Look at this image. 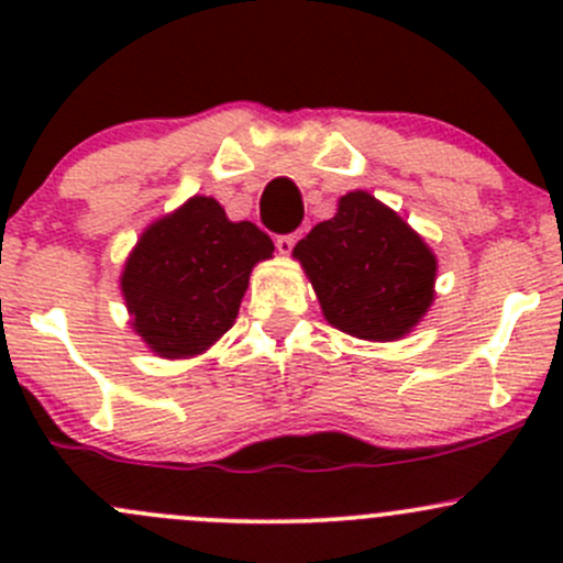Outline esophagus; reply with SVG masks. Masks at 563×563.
Segmentation results:
<instances>
[{
  "mask_svg": "<svg viewBox=\"0 0 563 563\" xmlns=\"http://www.w3.org/2000/svg\"><path fill=\"white\" fill-rule=\"evenodd\" d=\"M299 236H302V231H297V234H283V236H277V240H275L277 253H280V255H291V250H294V245H297V242H299Z\"/></svg>",
  "mask_w": 563,
  "mask_h": 563,
  "instance_id": "obj_1",
  "label": "esophagus"
}]
</instances>
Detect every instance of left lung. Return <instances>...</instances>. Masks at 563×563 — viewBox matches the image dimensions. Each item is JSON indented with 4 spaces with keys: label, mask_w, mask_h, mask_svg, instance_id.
I'll use <instances>...</instances> for the list:
<instances>
[{
    "label": "left lung",
    "mask_w": 563,
    "mask_h": 563,
    "mask_svg": "<svg viewBox=\"0 0 563 563\" xmlns=\"http://www.w3.org/2000/svg\"><path fill=\"white\" fill-rule=\"evenodd\" d=\"M323 318L360 340H400L433 305L435 255L371 192H345L334 218L294 247Z\"/></svg>",
    "instance_id": "obj_1"
}]
</instances>
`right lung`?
I'll list each match as a JSON object with an SVG mask.
<instances>
[{"label": "right lung", "instance_id": "right-lung-1", "mask_svg": "<svg viewBox=\"0 0 563 563\" xmlns=\"http://www.w3.org/2000/svg\"><path fill=\"white\" fill-rule=\"evenodd\" d=\"M258 225L231 223L209 196H192L141 234L122 269L133 329L163 360L207 351L234 327L250 272L272 258Z\"/></svg>", "mask_w": 563, "mask_h": 563}]
</instances>
